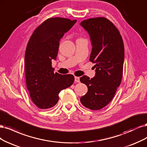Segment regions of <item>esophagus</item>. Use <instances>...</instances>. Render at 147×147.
Here are the masks:
<instances>
[{
	"label": "esophagus",
	"instance_id": "1",
	"mask_svg": "<svg viewBox=\"0 0 147 147\" xmlns=\"http://www.w3.org/2000/svg\"><path fill=\"white\" fill-rule=\"evenodd\" d=\"M74 81L76 82H80V78H79V77L75 76L74 77Z\"/></svg>",
	"mask_w": 147,
	"mask_h": 147
}]
</instances>
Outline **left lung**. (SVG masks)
Wrapping results in <instances>:
<instances>
[{
  "label": "left lung",
  "instance_id": "8db88e82",
  "mask_svg": "<svg viewBox=\"0 0 147 147\" xmlns=\"http://www.w3.org/2000/svg\"><path fill=\"white\" fill-rule=\"evenodd\" d=\"M89 35L92 46L90 61L94 63L95 76L80 78L88 92L80 99L91 110H99L109 103L120 85L125 50L119 31L105 18H90L80 23Z\"/></svg>",
  "mask_w": 147,
  "mask_h": 147
}]
</instances>
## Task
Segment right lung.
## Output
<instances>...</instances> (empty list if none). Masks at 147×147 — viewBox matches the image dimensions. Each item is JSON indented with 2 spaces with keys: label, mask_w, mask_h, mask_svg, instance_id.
Here are the masks:
<instances>
[{
  "label": "right lung",
  "mask_w": 147,
  "mask_h": 147,
  "mask_svg": "<svg viewBox=\"0 0 147 147\" xmlns=\"http://www.w3.org/2000/svg\"><path fill=\"white\" fill-rule=\"evenodd\" d=\"M76 22L67 18L48 19L36 28L28 42L25 54L27 88L32 101L42 109L54 106L59 92L74 82L73 75L54 73L52 61L57 59L60 39Z\"/></svg>",
  "instance_id": "right-lung-1"
}]
</instances>
